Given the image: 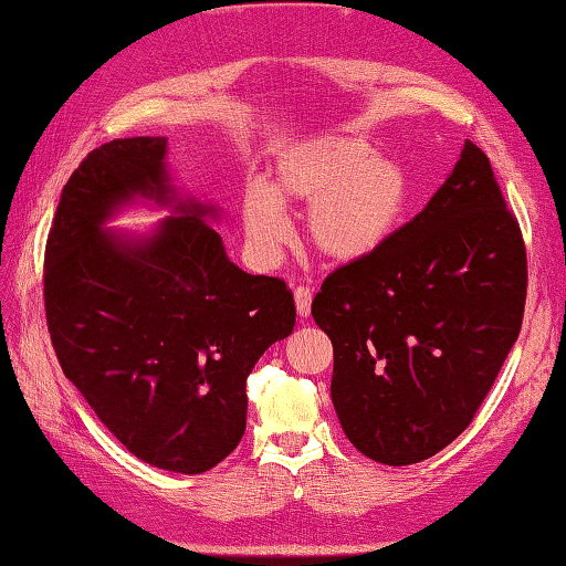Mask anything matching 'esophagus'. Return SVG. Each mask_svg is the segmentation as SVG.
<instances>
[{
  "label": "esophagus",
  "instance_id": "1",
  "mask_svg": "<svg viewBox=\"0 0 566 566\" xmlns=\"http://www.w3.org/2000/svg\"><path fill=\"white\" fill-rule=\"evenodd\" d=\"M295 295V311H298L301 318H308L311 315V303H313V291L308 285H298V289L293 291Z\"/></svg>",
  "mask_w": 566,
  "mask_h": 566
}]
</instances>
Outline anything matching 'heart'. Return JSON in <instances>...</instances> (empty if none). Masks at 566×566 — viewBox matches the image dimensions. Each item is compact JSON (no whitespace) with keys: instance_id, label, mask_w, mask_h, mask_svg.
I'll return each mask as SVG.
<instances>
[{"instance_id":"1","label":"heart","mask_w":566,"mask_h":566,"mask_svg":"<svg viewBox=\"0 0 566 566\" xmlns=\"http://www.w3.org/2000/svg\"><path fill=\"white\" fill-rule=\"evenodd\" d=\"M308 207L311 245L335 263L373 255L398 228L410 203V178L385 156H373L363 138L333 136L303 144L277 164L271 191L248 186L241 218L248 241L268 251L283 241L285 221L277 203Z\"/></svg>"}]
</instances>
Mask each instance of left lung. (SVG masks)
Masks as SVG:
<instances>
[{"label": "left lung", "instance_id": "1", "mask_svg": "<svg viewBox=\"0 0 566 566\" xmlns=\"http://www.w3.org/2000/svg\"><path fill=\"white\" fill-rule=\"evenodd\" d=\"M524 298L520 223L468 138L430 203L373 255L335 268L313 298L348 440L390 468L448 448L517 340Z\"/></svg>", "mask_w": 566, "mask_h": 566}]
</instances>
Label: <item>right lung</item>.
<instances>
[{
	"label": "right lung",
	"instance_id": "add662e5",
	"mask_svg": "<svg viewBox=\"0 0 566 566\" xmlns=\"http://www.w3.org/2000/svg\"><path fill=\"white\" fill-rule=\"evenodd\" d=\"M166 138H116L69 176L44 253L56 360L108 432L154 468L201 474L245 432V378L295 325L285 281L228 261L211 206L148 238L102 231L134 196L171 203Z\"/></svg>",
	"mask_w": 566,
	"mask_h": 566
}]
</instances>
